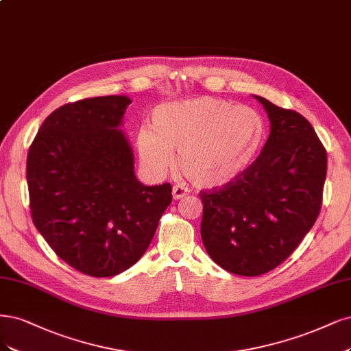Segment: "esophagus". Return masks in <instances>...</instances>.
<instances>
[{
    "mask_svg": "<svg viewBox=\"0 0 351 351\" xmlns=\"http://www.w3.org/2000/svg\"><path fill=\"white\" fill-rule=\"evenodd\" d=\"M189 187H186V186H183V184H176L174 187H173V197L176 199V200H178V199H181V197H184L186 195H189Z\"/></svg>",
    "mask_w": 351,
    "mask_h": 351,
    "instance_id": "obj_1",
    "label": "esophagus"
}]
</instances>
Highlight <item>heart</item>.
<instances>
[{
    "mask_svg": "<svg viewBox=\"0 0 351 351\" xmlns=\"http://www.w3.org/2000/svg\"><path fill=\"white\" fill-rule=\"evenodd\" d=\"M264 136L265 123L256 108L199 97L156 107L152 128L138 130L136 147L149 171L165 173L178 151L180 171L193 184L217 187L247 170Z\"/></svg>",
    "mask_w": 351,
    "mask_h": 351,
    "instance_id": "heart-1",
    "label": "heart"
}]
</instances>
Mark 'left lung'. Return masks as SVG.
<instances>
[{"label": "left lung", "instance_id": "left-lung-1", "mask_svg": "<svg viewBox=\"0 0 351 351\" xmlns=\"http://www.w3.org/2000/svg\"><path fill=\"white\" fill-rule=\"evenodd\" d=\"M270 135L231 183L202 190L200 234L210 258L229 273L260 276L282 264L315 223L322 206L327 151L308 120L254 95Z\"/></svg>", "mask_w": 351, "mask_h": 351}]
</instances>
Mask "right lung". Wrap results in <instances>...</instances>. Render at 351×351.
Wrapping results in <instances>:
<instances>
[{
  "instance_id": "right-lung-1",
  "label": "right lung",
  "mask_w": 351,
  "mask_h": 351,
  "mask_svg": "<svg viewBox=\"0 0 351 351\" xmlns=\"http://www.w3.org/2000/svg\"><path fill=\"white\" fill-rule=\"evenodd\" d=\"M130 103L106 95L60 106L27 154L34 226L58 257L93 277L132 267L173 200L170 183L149 187L135 176L134 154L117 129Z\"/></svg>"
}]
</instances>
